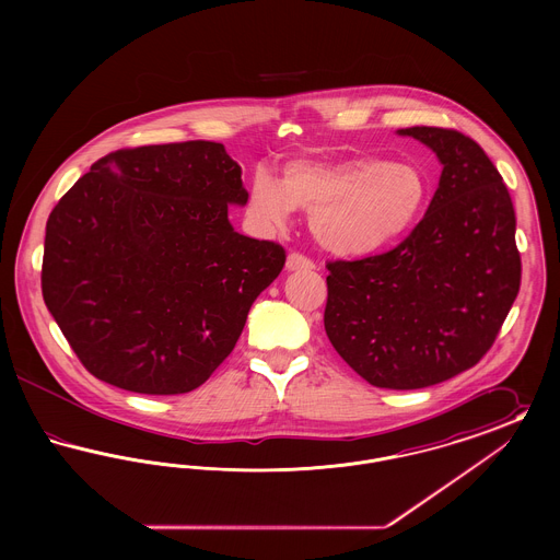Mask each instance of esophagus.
I'll use <instances>...</instances> for the list:
<instances>
[{"label":"esophagus","instance_id":"1","mask_svg":"<svg viewBox=\"0 0 560 560\" xmlns=\"http://www.w3.org/2000/svg\"><path fill=\"white\" fill-rule=\"evenodd\" d=\"M285 268H288V270H313V268H315V262H313L311 258H306L304 254L292 252V254L288 256Z\"/></svg>","mask_w":560,"mask_h":560}]
</instances>
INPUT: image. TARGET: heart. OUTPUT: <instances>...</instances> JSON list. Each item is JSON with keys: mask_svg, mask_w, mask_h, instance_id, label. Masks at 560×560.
I'll list each match as a JSON object with an SVG mask.
<instances>
[{"mask_svg": "<svg viewBox=\"0 0 560 560\" xmlns=\"http://www.w3.org/2000/svg\"><path fill=\"white\" fill-rule=\"evenodd\" d=\"M427 195L422 172L405 161L295 160L281 180L267 170L254 172L247 212L265 229H285L300 208L311 212V231L325 249L363 256L405 235Z\"/></svg>", "mask_w": 560, "mask_h": 560, "instance_id": "heart-1", "label": "heart"}]
</instances>
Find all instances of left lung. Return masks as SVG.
<instances>
[{
    "instance_id": "1",
    "label": "left lung",
    "mask_w": 560,
    "mask_h": 560,
    "mask_svg": "<svg viewBox=\"0 0 560 560\" xmlns=\"http://www.w3.org/2000/svg\"><path fill=\"white\" fill-rule=\"evenodd\" d=\"M443 163L424 218L390 252L327 262L325 331L377 388L416 390L475 368L521 288L516 215L498 167L457 130H399Z\"/></svg>"
}]
</instances>
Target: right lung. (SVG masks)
<instances>
[{"label":"right lung","mask_w":560,"mask_h":560,"mask_svg":"<svg viewBox=\"0 0 560 560\" xmlns=\"http://www.w3.org/2000/svg\"><path fill=\"white\" fill-rule=\"evenodd\" d=\"M220 142L121 149L56 203L42 293L83 368L140 395L201 386L237 345L285 249L229 222L245 206Z\"/></svg>","instance_id":"1"}]
</instances>
